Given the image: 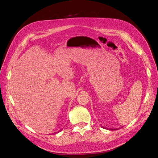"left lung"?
<instances>
[{
  "label": "left lung",
  "instance_id": "left-lung-1",
  "mask_svg": "<svg viewBox=\"0 0 158 158\" xmlns=\"http://www.w3.org/2000/svg\"><path fill=\"white\" fill-rule=\"evenodd\" d=\"M115 129H112L111 130H115ZM117 129H116V130H117Z\"/></svg>",
  "mask_w": 158,
  "mask_h": 158
}]
</instances>
